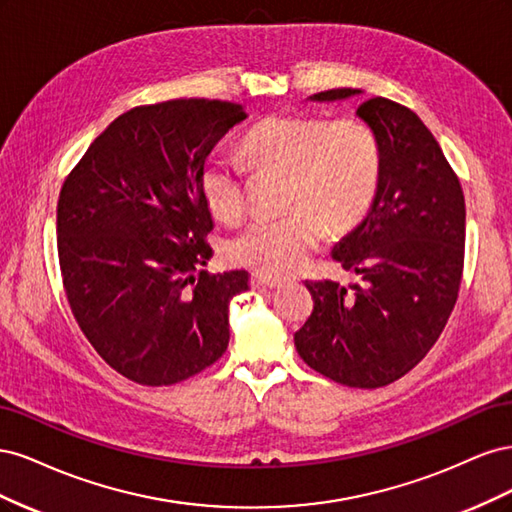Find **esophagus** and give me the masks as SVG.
<instances>
[{
	"mask_svg": "<svg viewBox=\"0 0 512 512\" xmlns=\"http://www.w3.org/2000/svg\"><path fill=\"white\" fill-rule=\"evenodd\" d=\"M284 284V280L280 277H273L267 273H254L252 275V286L254 288H280Z\"/></svg>",
	"mask_w": 512,
	"mask_h": 512,
	"instance_id": "esophagus-1",
	"label": "esophagus"
}]
</instances>
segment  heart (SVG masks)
Listing matches in <instances>:
<instances>
[{"label":"heart","mask_w":512,"mask_h":512,"mask_svg":"<svg viewBox=\"0 0 512 512\" xmlns=\"http://www.w3.org/2000/svg\"><path fill=\"white\" fill-rule=\"evenodd\" d=\"M243 151L258 170L288 173L284 218H254L226 243V256L267 275L299 269L320 239L346 232L367 213L376 196L380 147L359 119L327 121L303 115H273L245 134ZM200 194L220 220H237L245 205L241 166L213 156L200 170Z\"/></svg>","instance_id":"b5f03b06"}]
</instances>
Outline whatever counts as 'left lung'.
<instances>
[{
    "instance_id": "obj_1",
    "label": "left lung",
    "mask_w": 512,
    "mask_h": 512,
    "mask_svg": "<svg viewBox=\"0 0 512 512\" xmlns=\"http://www.w3.org/2000/svg\"><path fill=\"white\" fill-rule=\"evenodd\" d=\"M359 96L361 89H331L307 100ZM356 117L376 134L378 188L331 256L359 282H305L314 312L294 346L322 376L378 389L408 374L446 327L461 284L466 203L438 141L410 108L371 98Z\"/></svg>"
}]
</instances>
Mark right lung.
Wrapping results in <instances>:
<instances>
[{
  "instance_id": "obj_1",
  "label": "right lung",
  "mask_w": 512,
  "mask_h": 512,
  "mask_svg": "<svg viewBox=\"0 0 512 512\" xmlns=\"http://www.w3.org/2000/svg\"><path fill=\"white\" fill-rule=\"evenodd\" d=\"M245 108L170 100L119 115L66 179L59 267L72 314L102 359L147 386L188 380L228 346L243 269L198 271L213 256L200 170Z\"/></svg>"
}]
</instances>
